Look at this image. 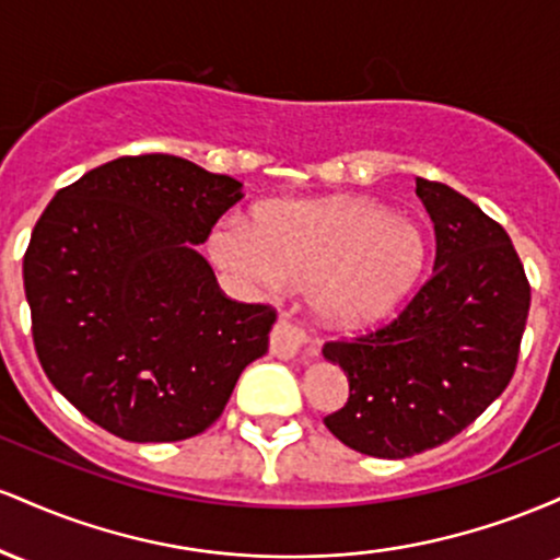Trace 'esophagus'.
I'll return each mask as SVG.
<instances>
[{
	"mask_svg": "<svg viewBox=\"0 0 560 560\" xmlns=\"http://www.w3.org/2000/svg\"><path fill=\"white\" fill-rule=\"evenodd\" d=\"M307 345V334L302 326L292 324V320H276V326L271 329V352L281 361H289L294 358L302 347Z\"/></svg>",
	"mask_w": 560,
	"mask_h": 560,
	"instance_id": "34e87169",
	"label": "esophagus"
}]
</instances>
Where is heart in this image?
Wrapping results in <instances>:
<instances>
[{
  "mask_svg": "<svg viewBox=\"0 0 560 560\" xmlns=\"http://www.w3.org/2000/svg\"><path fill=\"white\" fill-rule=\"evenodd\" d=\"M218 266L253 289H313L320 318L345 329L378 324L419 287L429 260L423 229L371 199L279 202L249 226L213 231Z\"/></svg>",
  "mask_w": 560,
  "mask_h": 560,
  "instance_id": "1",
  "label": "heart"
}]
</instances>
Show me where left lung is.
<instances>
[{
  "mask_svg": "<svg viewBox=\"0 0 560 560\" xmlns=\"http://www.w3.org/2000/svg\"><path fill=\"white\" fill-rule=\"evenodd\" d=\"M434 223V271L389 324L331 339L326 361L350 397L326 429L374 458H410L453 440L516 371L532 289L511 236L447 184L416 178Z\"/></svg>",
  "mask_w": 560,
  "mask_h": 560,
  "instance_id": "8db88e82",
  "label": "left lung"
}]
</instances>
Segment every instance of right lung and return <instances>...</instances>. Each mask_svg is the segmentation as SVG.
Segmentation results:
<instances>
[{"instance_id": "add662e5", "label": "right lung", "mask_w": 560, "mask_h": 560, "mask_svg": "<svg viewBox=\"0 0 560 560\" xmlns=\"http://www.w3.org/2000/svg\"><path fill=\"white\" fill-rule=\"evenodd\" d=\"M240 199L236 178L137 155L83 173L36 221L23 287L38 363L96 427L189 440L268 352L273 307L226 298L195 249Z\"/></svg>"}]
</instances>
